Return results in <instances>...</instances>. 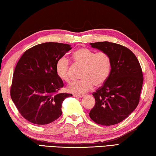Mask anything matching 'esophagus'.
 I'll use <instances>...</instances> for the list:
<instances>
[{
	"mask_svg": "<svg viewBox=\"0 0 156 156\" xmlns=\"http://www.w3.org/2000/svg\"><path fill=\"white\" fill-rule=\"evenodd\" d=\"M83 95H80V94H73V97L76 98H82L83 97Z\"/></svg>",
	"mask_w": 156,
	"mask_h": 156,
	"instance_id": "obj_1",
	"label": "esophagus"
}]
</instances>
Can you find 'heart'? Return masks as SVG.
<instances>
[{"instance_id": "obj_1", "label": "heart", "mask_w": 156, "mask_h": 156, "mask_svg": "<svg viewBox=\"0 0 156 156\" xmlns=\"http://www.w3.org/2000/svg\"><path fill=\"white\" fill-rule=\"evenodd\" d=\"M75 65L81 67V80L68 86L67 90L72 93L83 94L93 88L94 85L100 86L107 80L112 69V60L107 53L94 51L85 47L76 49L72 54ZM69 61L66 57L58 60L56 72L58 77L65 82H69Z\"/></svg>"}]
</instances>
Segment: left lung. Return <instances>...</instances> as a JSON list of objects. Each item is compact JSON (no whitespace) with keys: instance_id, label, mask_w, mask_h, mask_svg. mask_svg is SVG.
Returning <instances> with one entry per match:
<instances>
[{"instance_id":"1","label":"left lung","mask_w":156,"mask_h":156,"mask_svg":"<svg viewBox=\"0 0 156 156\" xmlns=\"http://www.w3.org/2000/svg\"><path fill=\"white\" fill-rule=\"evenodd\" d=\"M90 44L109 55L112 69L103 85L93 93L96 104L89 116L99 125H115L127 118L139 103L143 84L140 65L130 49L119 44L105 41Z\"/></svg>"}]
</instances>
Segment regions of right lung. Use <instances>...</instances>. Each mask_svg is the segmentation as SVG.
Wrapping results in <instances>:
<instances>
[{
  "label": "right lung",
  "mask_w": 156,
  "mask_h": 156,
  "mask_svg": "<svg viewBox=\"0 0 156 156\" xmlns=\"http://www.w3.org/2000/svg\"><path fill=\"white\" fill-rule=\"evenodd\" d=\"M71 45L58 43L37 44L25 51L13 74L10 95L18 112L36 125H47L62 115V104L72 94L58 93L64 84L58 76V60Z\"/></svg>",
  "instance_id": "add662e5"
}]
</instances>
